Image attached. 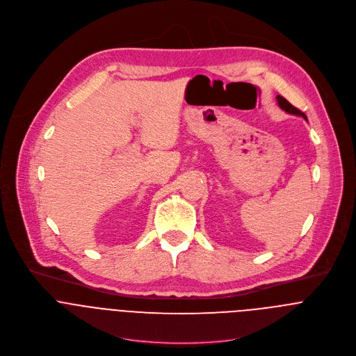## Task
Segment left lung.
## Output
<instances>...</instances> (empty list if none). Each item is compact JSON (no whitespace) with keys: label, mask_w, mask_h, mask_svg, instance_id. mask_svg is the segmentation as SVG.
Masks as SVG:
<instances>
[{"label":"left lung","mask_w":356,"mask_h":356,"mask_svg":"<svg viewBox=\"0 0 356 356\" xmlns=\"http://www.w3.org/2000/svg\"><path fill=\"white\" fill-rule=\"evenodd\" d=\"M277 102H278V106H280L285 113H288V114H293V115H299V117H302V118H305V120L307 121L306 115H305L303 113H300V110H298L296 107H293L289 102H286L282 96H277Z\"/></svg>","instance_id":"1"}]
</instances>
